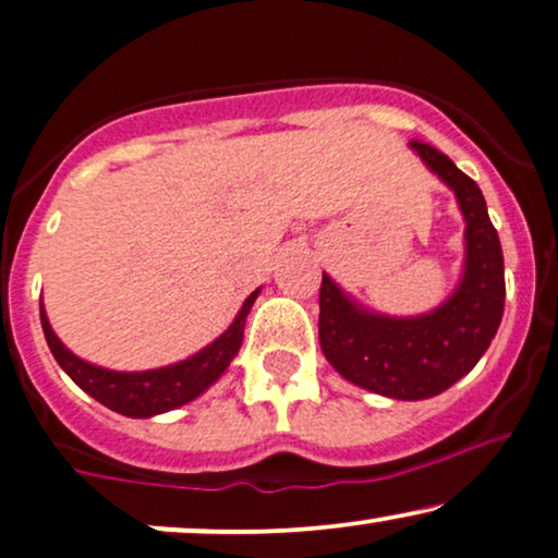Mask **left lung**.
Wrapping results in <instances>:
<instances>
[{
    "mask_svg": "<svg viewBox=\"0 0 558 558\" xmlns=\"http://www.w3.org/2000/svg\"><path fill=\"white\" fill-rule=\"evenodd\" d=\"M410 146L451 186L466 217L464 281L436 313L395 320L359 310L323 274L317 320L323 353L338 374L392 400H425L472 372L505 310L502 245L482 190L430 143L415 137Z\"/></svg>",
    "mask_w": 558,
    "mask_h": 558,
    "instance_id": "obj_1",
    "label": "left lung"
}]
</instances>
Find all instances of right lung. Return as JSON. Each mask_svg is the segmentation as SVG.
<instances>
[{"mask_svg":"<svg viewBox=\"0 0 558 558\" xmlns=\"http://www.w3.org/2000/svg\"><path fill=\"white\" fill-rule=\"evenodd\" d=\"M256 294L258 292H253L248 300L243 302L241 313H238L233 325H230L215 343H209L205 351H199L197 356L186 359L182 364L137 374L110 372V368L92 366L86 364V361L76 359L66 345L58 341L56 332L50 330V323L46 313H43V305L40 323L43 332H46L48 349L58 361V366H61L86 395H92L94 400L102 402L105 408L120 412V415L150 417L158 415V412L173 410L179 408V404L194 400V397L202 395L209 385H213L217 376L226 372L230 359L235 356L243 343L245 315H248Z\"/></svg>","mask_w":558,"mask_h":558,"instance_id":"1","label":"right lung"}]
</instances>
